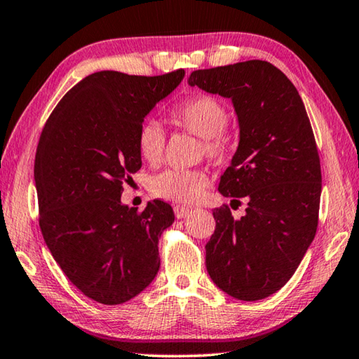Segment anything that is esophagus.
<instances>
[{
	"instance_id": "obj_1",
	"label": "esophagus",
	"mask_w": 359,
	"mask_h": 359,
	"mask_svg": "<svg viewBox=\"0 0 359 359\" xmlns=\"http://www.w3.org/2000/svg\"><path fill=\"white\" fill-rule=\"evenodd\" d=\"M189 212H191V210H189L188 207H184V205H175L174 207V215H175V217H177V219L187 217L189 215Z\"/></svg>"
}]
</instances>
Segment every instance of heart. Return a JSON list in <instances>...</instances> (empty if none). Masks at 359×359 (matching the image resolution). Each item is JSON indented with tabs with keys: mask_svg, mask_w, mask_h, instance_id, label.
Segmentation results:
<instances>
[{
	"mask_svg": "<svg viewBox=\"0 0 359 359\" xmlns=\"http://www.w3.org/2000/svg\"><path fill=\"white\" fill-rule=\"evenodd\" d=\"M170 121L201 138V152L208 160H226L231 149V135L227 130L229 110L212 95H191L170 110ZM166 135L161 126L147 119L138 128L137 147L144 161L156 165L163 158ZM203 170H165L151 179V191L168 201L191 203L201 199L208 187Z\"/></svg>",
	"mask_w": 359,
	"mask_h": 359,
	"instance_id": "b5f03b06",
	"label": "heart"
}]
</instances>
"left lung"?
<instances>
[{
	"label": "left lung",
	"mask_w": 359,
	"mask_h": 359,
	"mask_svg": "<svg viewBox=\"0 0 359 359\" xmlns=\"http://www.w3.org/2000/svg\"><path fill=\"white\" fill-rule=\"evenodd\" d=\"M188 83L230 97L240 121L217 189L248 208L238 221L229 205L213 210L207 271L229 296L262 300L294 276L318 230L322 174L310 118L294 83L266 60L196 69Z\"/></svg>",
	"instance_id": "left-lung-1"
}]
</instances>
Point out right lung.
I'll return each mask as SVG.
<instances>
[{"label": "right lung", "instance_id": "obj_1", "mask_svg": "<svg viewBox=\"0 0 359 359\" xmlns=\"http://www.w3.org/2000/svg\"><path fill=\"white\" fill-rule=\"evenodd\" d=\"M184 76L93 73L67 91L41 130L34 163L41 235L69 282L100 304H124L158 272L172 208L156 199L138 212L121 193L142 168L138 128Z\"/></svg>", "mask_w": 359, "mask_h": 359}]
</instances>
